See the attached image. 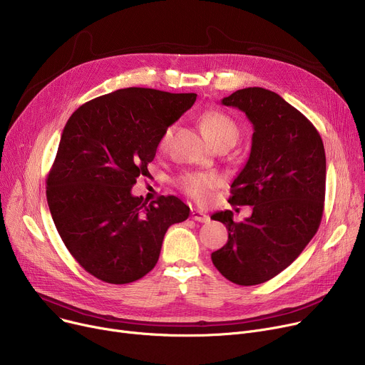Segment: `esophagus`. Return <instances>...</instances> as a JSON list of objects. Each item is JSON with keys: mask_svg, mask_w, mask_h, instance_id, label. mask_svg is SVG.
Returning a JSON list of instances; mask_svg holds the SVG:
<instances>
[{"mask_svg": "<svg viewBox=\"0 0 365 365\" xmlns=\"http://www.w3.org/2000/svg\"><path fill=\"white\" fill-rule=\"evenodd\" d=\"M190 217L197 222H201V223H207L210 220V216L207 213L201 212V210H198V208L190 210Z\"/></svg>", "mask_w": 365, "mask_h": 365, "instance_id": "1", "label": "esophagus"}]
</instances>
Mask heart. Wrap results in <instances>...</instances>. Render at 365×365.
Masks as SVG:
<instances>
[{"label":"heart","mask_w":365,"mask_h":365,"mask_svg":"<svg viewBox=\"0 0 365 365\" xmlns=\"http://www.w3.org/2000/svg\"><path fill=\"white\" fill-rule=\"evenodd\" d=\"M201 130L205 138L213 145L227 142L235 145L240 136V130L235 121L219 110H207L200 118ZM173 134V125H168L160 138L158 148L164 149ZM217 179L208 173H186L179 180V186L183 192L195 201H204L208 194L216 187Z\"/></svg>","instance_id":"obj_1"}]
</instances>
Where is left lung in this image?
Listing matches in <instances>:
<instances>
[{"label": "left lung", "mask_w": 365, "mask_h": 365, "mask_svg": "<svg viewBox=\"0 0 365 365\" xmlns=\"http://www.w3.org/2000/svg\"><path fill=\"white\" fill-rule=\"evenodd\" d=\"M222 103L245 112L255 127L250 158L229 197V204L252 205L253 213L244 222H234L231 210L212 216L227 229V242L212 260L226 279L256 285L290 266L317 234L325 152L314 124L271 90H237Z\"/></svg>", "instance_id": "1"}]
</instances>
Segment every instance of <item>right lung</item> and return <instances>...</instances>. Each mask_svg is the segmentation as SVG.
I'll list each match as a JSON object with an SVG mask.
<instances>
[{"label": "right lung", "instance_id": "add662e5", "mask_svg": "<svg viewBox=\"0 0 365 365\" xmlns=\"http://www.w3.org/2000/svg\"><path fill=\"white\" fill-rule=\"evenodd\" d=\"M195 93L128 87L96 98L68 120L47 176L53 222L72 257L109 284H128L157 264L167 229L187 219L175 195L146 202L131 195L149 176L163 131Z\"/></svg>", "mask_w": 365, "mask_h": 365}]
</instances>
